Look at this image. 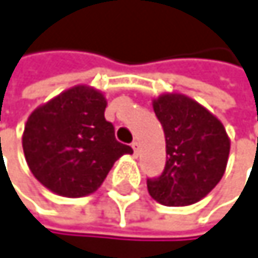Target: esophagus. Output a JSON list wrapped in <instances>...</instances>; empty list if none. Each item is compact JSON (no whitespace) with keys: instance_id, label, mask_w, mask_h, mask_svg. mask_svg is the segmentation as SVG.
I'll list each match as a JSON object with an SVG mask.
<instances>
[{"instance_id":"esophagus-1","label":"esophagus","mask_w":258,"mask_h":258,"mask_svg":"<svg viewBox=\"0 0 258 258\" xmlns=\"http://www.w3.org/2000/svg\"><path fill=\"white\" fill-rule=\"evenodd\" d=\"M132 148H133V151H135V154L138 156V154H139V151H141V144H139L138 141H135V142L132 144Z\"/></svg>"}]
</instances>
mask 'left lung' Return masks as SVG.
Returning a JSON list of instances; mask_svg holds the SVG:
<instances>
[{"mask_svg":"<svg viewBox=\"0 0 258 258\" xmlns=\"http://www.w3.org/2000/svg\"><path fill=\"white\" fill-rule=\"evenodd\" d=\"M163 126L167 163L148 179L150 196L165 207H188L204 199L223 177L231 142L223 123L204 105L180 93L153 99Z\"/></svg>","mask_w":258,"mask_h":258,"instance_id":"obj_1","label":"left lung"}]
</instances>
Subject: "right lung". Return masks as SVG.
Listing matches in <instances>:
<instances>
[{"label":"right lung","instance_id":"add662e5","mask_svg":"<svg viewBox=\"0 0 258 258\" xmlns=\"http://www.w3.org/2000/svg\"><path fill=\"white\" fill-rule=\"evenodd\" d=\"M105 107L102 91L81 84L30 113L23 150L32 174L47 189L72 199L88 196L120 156L133 153L116 141Z\"/></svg>","mask_w":258,"mask_h":258}]
</instances>
